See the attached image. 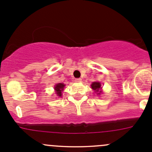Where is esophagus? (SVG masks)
Masks as SVG:
<instances>
[{
	"label": "esophagus",
	"mask_w": 152,
	"mask_h": 152,
	"mask_svg": "<svg viewBox=\"0 0 152 152\" xmlns=\"http://www.w3.org/2000/svg\"><path fill=\"white\" fill-rule=\"evenodd\" d=\"M75 82H82V79H81V78H77V79H75Z\"/></svg>",
	"instance_id": "esophagus-1"
}]
</instances>
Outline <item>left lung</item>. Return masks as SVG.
I'll list each match as a JSON object with an SVG mask.
<instances>
[{"mask_svg": "<svg viewBox=\"0 0 152 152\" xmlns=\"http://www.w3.org/2000/svg\"><path fill=\"white\" fill-rule=\"evenodd\" d=\"M91 87L95 91L98 92L99 90V89H101V84L99 82H93L91 85ZM98 94H100V93H99Z\"/></svg>", "mask_w": 152, "mask_h": 152, "instance_id": "left-lung-1", "label": "left lung"}]
</instances>
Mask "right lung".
Listing matches in <instances>:
<instances>
[{
    "label": "right lung",
    "mask_w": 152,
    "mask_h": 152,
    "mask_svg": "<svg viewBox=\"0 0 152 152\" xmlns=\"http://www.w3.org/2000/svg\"><path fill=\"white\" fill-rule=\"evenodd\" d=\"M64 87H65V85L62 83H59L55 86L54 89H55V90H56L57 96H62V91L63 90Z\"/></svg>",
    "instance_id": "1"
}]
</instances>
